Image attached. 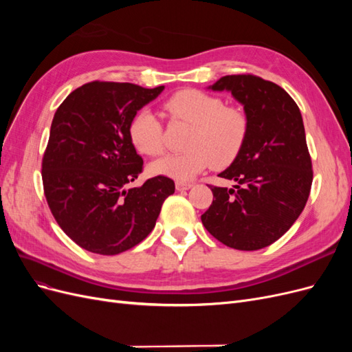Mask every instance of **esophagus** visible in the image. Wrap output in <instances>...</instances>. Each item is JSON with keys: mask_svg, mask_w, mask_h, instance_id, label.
Masks as SVG:
<instances>
[{"mask_svg": "<svg viewBox=\"0 0 352 352\" xmlns=\"http://www.w3.org/2000/svg\"><path fill=\"white\" fill-rule=\"evenodd\" d=\"M192 188V184H186V182H176V189L177 190H188Z\"/></svg>", "mask_w": 352, "mask_h": 352, "instance_id": "obj_1", "label": "esophagus"}]
</instances>
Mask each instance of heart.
I'll list each match as a JSON object with an SVG mask.
<instances>
[{"label":"heart","instance_id":"b5f03b06","mask_svg":"<svg viewBox=\"0 0 352 352\" xmlns=\"http://www.w3.org/2000/svg\"><path fill=\"white\" fill-rule=\"evenodd\" d=\"M172 120L192 126L189 151L167 154L151 163L148 170L154 176H164L179 182L194 179L206 168L226 167L238 157L247 141L248 116L239 107L225 105L221 98L198 89H184L164 102ZM131 140L144 155L163 151V124L151 110H141L129 127Z\"/></svg>","mask_w":352,"mask_h":352}]
</instances>
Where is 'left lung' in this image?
Segmentation results:
<instances>
[{
	"label": "left lung",
	"mask_w": 352,
	"mask_h": 352,
	"mask_svg": "<svg viewBox=\"0 0 352 352\" xmlns=\"http://www.w3.org/2000/svg\"><path fill=\"white\" fill-rule=\"evenodd\" d=\"M232 94L248 116L241 153L219 175L233 188L210 186L212 202L202 225L230 248L255 251L278 241L300 217L313 170L302 116L279 85L252 74L223 76L208 87Z\"/></svg>",
	"instance_id": "left-lung-1"
}]
</instances>
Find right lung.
Masks as SVG:
<instances>
[{
	"instance_id": "1",
	"label": "right lung",
	"mask_w": 352,
	"mask_h": 352,
	"mask_svg": "<svg viewBox=\"0 0 352 352\" xmlns=\"http://www.w3.org/2000/svg\"><path fill=\"white\" fill-rule=\"evenodd\" d=\"M164 87L91 82L57 109L42 160V182L52 216L83 250L116 255L154 229L175 182L164 176L127 188L142 172L129 127Z\"/></svg>"
}]
</instances>
